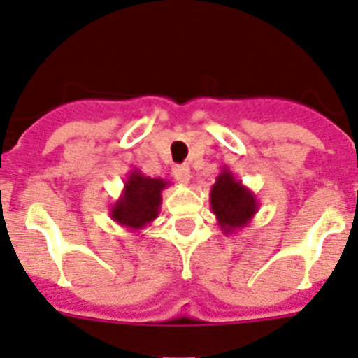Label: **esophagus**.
Instances as JSON below:
<instances>
[{
    "instance_id": "34e87169",
    "label": "esophagus",
    "mask_w": 358,
    "mask_h": 358,
    "mask_svg": "<svg viewBox=\"0 0 358 358\" xmlns=\"http://www.w3.org/2000/svg\"><path fill=\"white\" fill-rule=\"evenodd\" d=\"M173 175H175V178L178 180V182L182 183H187L189 180H191V169H189V166H176L175 169H173Z\"/></svg>"
}]
</instances>
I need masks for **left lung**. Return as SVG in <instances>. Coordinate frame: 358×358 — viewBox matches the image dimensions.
Instances as JSON below:
<instances>
[{
	"label": "left lung",
	"mask_w": 358,
	"mask_h": 358,
	"mask_svg": "<svg viewBox=\"0 0 358 358\" xmlns=\"http://www.w3.org/2000/svg\"><path fill=\"white\" fill-rule=\"evenodd\" d=\"M210 208L219 228L228 235L251 223L259 210V201L255 192L235 178L234 173L224 166L210 189Z\"/></svg>",
	"instance_id": "left-lung-1"
}]
</instances>
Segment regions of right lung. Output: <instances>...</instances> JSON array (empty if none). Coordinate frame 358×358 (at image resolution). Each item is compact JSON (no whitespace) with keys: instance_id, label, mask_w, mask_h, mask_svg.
<instances>
[{"instance_id":"obj_1","label":"right lung","mask_w":358,"mask_h":358,"mask_svg":"<svg viewBox=\"0 0 358 358\" xmlns=\"http://www.w3.org/2000/svg\"><path fill=\"white\" fill-rule=\"evenodd\" d=\"M167 185L166 180L151 178L139 169H131L121 196L110 207V219L128 230H143L159 217L162 191Z\"/></svg>"}]
</instances>
